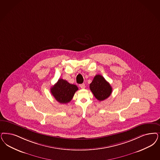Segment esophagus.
<instances>
[{
	"instance_id": "1",
	"label": "esophagus",
	"mask_w": 160,
	"mask_h": 160,
	"mask_svg": "<svg viewBox=\"0 0 160 160\" xmlns=\"http://www.w3.org/2000/svg\"><path fill=\"white\" fill-rule=\"evenodd\" d=\"M80 87L82 88H84L86 86H85V84L83 83V84H80Z\"/></svg>"
}]
</instances>
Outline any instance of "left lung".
Listing matches in <instances>:
<instances>
[{
  "label": "left lung",
  "mask_w": 160,
  "mask_h": 160,
  "mask_svg": "<svg viewBox=\"0 0 160 160\" xmlns=\"http://www.w3.org/2000/svg\"><path fill=\"white\" fill-rule=\"evenodd\" d=\"M90 89L94 97L99 101H103L108 98L112 92L110 84L99 74L94 77L92 82L90 84Z\"/></svg>",
  "instance_id": "obj_1"
}]
</instances>
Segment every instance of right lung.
I'll return each instance as SVG.
<instances>
[{
    "instance_id": "1",
    "label": "right lung",
    "mask_w": 160,
    "mask_h": 160,
    "mask_svg": "<svg viewBox=\"0 0 160 160\" xmlns=\"http://www.w3.org/2000/svg\"><path fill=\"white\" fill-rule=\"evenodd\" d=\"M78 89L77 86L59 78L58 82L51 88V93L59 103H67L72 100Z\"/></svg>"
}]
</instances>
